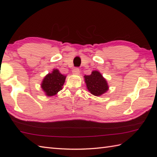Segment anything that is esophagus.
I'll list each match as a JSON object with an SVG mask.
<instances>
[{"instance_id": "34e87169", "label": "esophagus", "mask_w": 157, "mask_h": 157, "mask_svg": "<svg viewBox=\"0 0 157 157\" xmlns=\"http://www.w3.org/2000/svg\"><path fill=\"white\" fill-rule=\"evenodd\" d=\"M72 73H73V74H74V75H79V69L78 68H75L74 69H73Z\"/></svg>"}]
</instances>
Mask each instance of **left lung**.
<instances>
[{"mask_svg":"<svg viewBox=\"0 0 157 157\" xmlns=\"http://www.w3.org/2000/svg\"><path fill=\"white\" fill-rule=\"evenodd\" d=\"M84 77L86 88L92 94L100 96L109 90L107 82L98 71H93L90 75Z\"/></svg>","mask_w":157,"mask_h":157,"instance_id":"1","label":"left lung"}]
</instances>
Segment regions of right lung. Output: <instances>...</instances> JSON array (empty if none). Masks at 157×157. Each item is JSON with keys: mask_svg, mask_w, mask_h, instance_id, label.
<instances>
[{"mask_svg": "<svg viewBox=\"0 0 157 157\" xmlns=\"http://www.w3.org/2000/svg\"><path fill=\"white\" fill-rule=\"evenodd\" d=\"M65 79L66 75L61 74L57 69H54L43 79L41 88L46 96H55L63 89Z\"/></svg>", "mask_w": 157, "mask_h": 157, "instance_id": "add662e5", "label": "right lung"}]
</instances>
